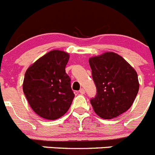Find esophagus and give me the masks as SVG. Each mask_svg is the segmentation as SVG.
Returning a JSON list of instances; mask_svg holds the SVG:
<instances>
[{"label": "esophagus", "instance_id": "34e87169", "mask_svg": "<svg viewBox=\"0 0 155 155\" xmlns=\"http://www.w3.org/2000/svg\"><path fill=\"white\" fill-rule=\"evenodd\" d=\"M79 93H80V94H84L85 93V90L84 89H83V88H82V89H80V90H79Z\"/></svg>", "mask_w": 155, "mask_h": 155}]
</instances>
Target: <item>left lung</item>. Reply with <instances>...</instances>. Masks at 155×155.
I'll list each match as a JSON object with an SVG mask.
<instances>
[{"label": "left lung", "mask_w": 155, "mask_h": 155, "mask_svg": "<svg viewBox=\"0 0 155 155\" xmlns=\"http://www.w3.org/2000/svg\"><path fill=\"white\" fill-rule=\"evenodd\" d=\"M89 63L97 87V94L90 99L96 114L104 119H111L127 110L139 90L134 68L114 52L90 58Z\"/></svg>", "instance_id": "8db88e82"}]
</instances>
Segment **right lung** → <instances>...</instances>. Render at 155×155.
Listing matches in <instances>:
<instances>
[{
	"instance_id": "obj_1",
	"label": "right lung",
	"mask_w": 155,
	"mask_h": 155,
	"mask_svg": "<svg viewBox=\"0 0 155 155\" xmlns=\"http://www.w3.org/2000/svg\"><path fill=\"white\" fill-rule=\"evenodd\" d=\"M69 55L53 50L38 58L27 69L23 92L29 105L41 117L56 120L70 107L75 95L65 72Z\"/></svg>"
}]
</instances>
